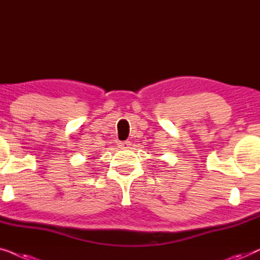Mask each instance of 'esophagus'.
I'll list each match as a JSON object with an SVG mask.
<instances>
[{
  "mask_svg": "<svg viewBox=\"0 0 260 260\" xmlns=\"http://www.w3.org/2000/svg\"><path fill=\"white\" fill-rule=\"evenodd\" d=\"M120 147L125 148V149H129L131 148V142L129 141H123L120 144Z\"/></svg>",
  "mask_w": 260,
  "mask_h": 260,
  "instance_id": "esophagus-1",
  "label": "esophagus"
}]
</instances>
